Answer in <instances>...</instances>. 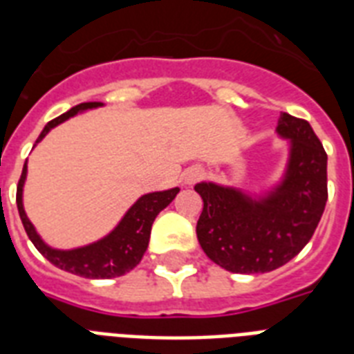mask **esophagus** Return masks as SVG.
<instances>
[{
  "instance_id": "esophagus-1",
  "label": "esophagus",
  "mask_w": 354,
  "mask_h": 354,
  "mask_svg": "<svg viewBox=\"0 0 354 354\" xmlns=\"http://www.w3.org/2000/svg\"><path fill=\"white\" fill-rule=\"evenodd\" d=\"M204 178V171L200 169V167H193V169H189L187 172H185V182L187 183H196L198 180H202Z\"/></svg>"
}]
</instances>
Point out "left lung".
Returning <instances> with one entry per match:
<instances>
[{
    "instance_id": "obj_1",
    "label": "left lung",
    "mask_w": 354,
    "mask_h": 354,
    "mask_svg": "<svg viewBox=\"0 0 354 354\" xmlns=\"http://www.w3.org/2000/svg\"><path fill=\"white\" fill-rule=\"evenodd\" d=\"M277 132L292 139L281 187L263 202L235 189L198 183L204 200L196 236L205 255L233 274L279 268L313 239L327 204V152L308 121L281 113Z\"/></svg>"
}]
</instances>
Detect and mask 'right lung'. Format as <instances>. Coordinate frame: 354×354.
Here are the masks:
<instances>
[{
	"instance_id": "add662e5",
	"label": "right lung",
	"mask_w": 354,
	"mask_h": 354,
	"mask_svg": "<svg viewBox=\"0 0 354 354\" xmlns=\"http://www.w3.org/2000/svg\"><path fill=\"white\" fill-rule=\"evenodd\" d=\"M95 106H101V102H82V104H77V106H73L62 115H58L57 119L49 121L46 128L41 130L40 136H38V139H36V143L53 127H57L58 122L66 121V119H69L80 110H88V108ZM25 174H27V163L24 165L18 189H16L18 213L25 232H27V236L49 263L55 264L57 268L86 277V279H112V277L124 275L127 272L136 268L141 257H143L145 250L149 246L152 222H154V218L161 209H165L167 205L171 204L178 191H180L178 187H174L169 189V191H161V193L145 194L128 209L124 218L119 222V226L106 239H102L95 244H90V246L77 248V250H69V252H60V250H53L47 244H44V241L36 233L35 226L30 224L27 215H25L24 204H21V189H24Z\"/></svg>"
}]
</instances>
